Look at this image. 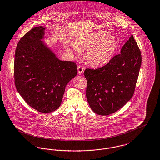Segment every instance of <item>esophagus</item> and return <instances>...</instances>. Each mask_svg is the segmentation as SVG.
<instances>
[{
    "label": "esophagus",
    "instance_id": "1",
    "mask_svg": "<svg viewBox=\"0 0 160 160\" xmlns=\"http://www.w3.org/2000/svg\"><path fill=\"white\" fill-rule=\"evenodd\" d=\"M77 69H78V72L79 74H82L84 71L85 68L82 66H78L77 68Z\"/></svg>",
    "mask_w": 160,
    "mask_h": 160
}]
</instances>
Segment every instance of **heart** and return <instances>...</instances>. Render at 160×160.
Segmentation results:
<instances>
[{
	"label": "heart",
	"mask_w": 160,
	"mask_h": 160,
	"mask_svg": "<svg viewBox=\"0 0 160 160\" xmlns=\"http://www.w3.org/2000/svg\"><path fill=\"white\" fill-rule=\"evenodd\" d=\"M75 49L68 48L69 52L86 51V57L92 66H101L106 64L112 58L117 43L114 38L103 31H98L86 37L77 40L74 44Z\"/></svg>",
	"instance_id": "heart-1"
}]
</instances>
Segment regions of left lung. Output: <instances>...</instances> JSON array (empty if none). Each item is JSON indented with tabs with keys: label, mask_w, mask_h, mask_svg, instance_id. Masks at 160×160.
Masks as SVG:
<instances>
[{
	"label": "left lung",
	"mask_w": 160,
	"mask_h": 160,
	"mask_svg": "<svg viewBox=\"0 0 160 160\" xmlns=\"http://www.w3.org/2000/svg\"><path fill=\"white\" fill-rule=\"evenodd\" d=\"M141 64V54L132 35L116 55L104 66L87 68L86 98L91 109L98 115L115 112L131 99Z\"/></svg>",
	"instance_id": "1"
}]
</instances>
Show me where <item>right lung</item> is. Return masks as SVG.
Instances as JSON below:
<instances>
[{
  "label": "right lung",
  "instance_id": "1",
  "mask_svg": "<svg viewBox=\"0 0 160 160\" xmlns=\"http://www.w3.org/2000/svg\"><path fill=\"white\" fill-rule=\"evenodd\" d=\"M45 28L38 27L19 40L15 52L14 77L20 95L42 113L60 106L68 82L77 74L74 62L61 61L42 41Z\"/></svg>",
  "mask_w": 160,
  "mask_h": 160
}]
</instances>
